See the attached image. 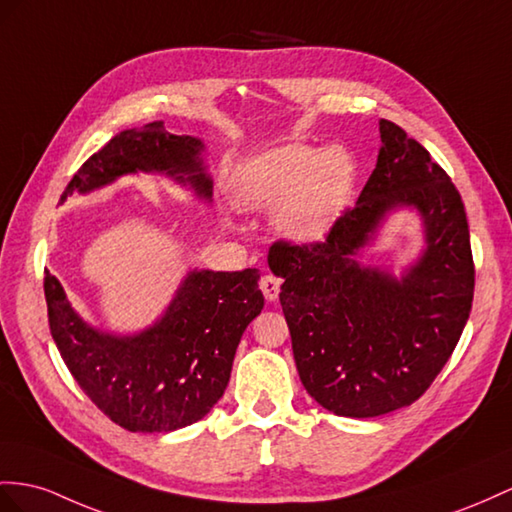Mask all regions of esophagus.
<instances>
[{"label":"esophagus","mask_w":512,"mask_h":512,"mask_svg":"<svg viewBox=\"0 0 512 512\" xmlns=\"http://www.w3.org/2000/svg\"><path fill=\"white\" fill-rule=\"evenodd\" d=\"M261 292H264L268 303H274V300L279 298V290H281V279L274 277V274H264L259 281Z\"/></svg>","instance_id":"1"}]
</instances>
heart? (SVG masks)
<instances>
[{
	"mask_svg": "<svg viewBox=\"0 0 512 512\" xmlns=\"http://www.w3.org/2000/svg\"><path fill=\"white\" fill-rule=\"evenodd\" d=\"M352 183L344 149L316 151L285 144L242 166L229 183V201L244 214L272 212V225L298 244L322 240L342 214Z\"/></svg>",
	"mask_w": 512,
	"mask_h": 512,
	"instance_id": "1",
	"label": "heart"
}]
</instances>
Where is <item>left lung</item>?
I'll list each match as a JSON object with an SVG mask.
<instances>
[{
  "label": "left lung",
  "mask_w": 512,
  "mask_h": 512,
  "mask_svg": "<svg viewBox=\"0 0 512 512\" xmlns=\"http://www.w3.org/2000/svg\"><path fill=\"white\" fill-rule=\"evenodd\" d=\"M376 168L324 242L270 246L281 307L309 396L342 417L413 404L448 363L474 300V259L461 194L396 123L381 119ZM423 216L427 248L400 280L356 255L393 208Z\"/></svg>",
  "instance_id": "obj_1"
}]
</instances>
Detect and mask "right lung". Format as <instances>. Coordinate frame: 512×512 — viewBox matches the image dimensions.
Listing matches in <instances>:
<instances>
[{
  "mask_svg": "<svg viewBox=\"0 0 512 512\" xmlns=\"http://www.w3.org/2000/svg\"><path fill=\"white\" fill-rule=\"evenodd\" d=\"M203 142L168 134L162 121L125 129L77 170L62 201L123 175L160 173L212 199ZM259 270H192L164 316L136 335H112L77 313L45 270L49 331L69 372L114 424L129 432H170L199 422L227 389L242 333L264 309Z\"/></svg>",
  "mask_w": 512,
  "mask_h": 512,
  "instance_id": "right-lung-1",
  "label": "right lung"
}]
</instances>
